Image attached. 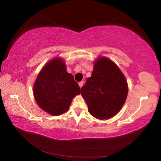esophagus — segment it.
Returning <instances> with one entry per match:
<instances>
[{"label":"esophagus","mask_w":161,"mask_h":161,"mask_svg":"<svg viewBox=\"0 0 161 161\" xmlns=\"http://www.w3.org/2000/svg\"><path fill=\"white\" fill-rule=\"evenodd\" d=\"M83 84H84L83 81H80V82H79V86H80V88H81V87H82Z\"/></svg>","instance_id":"esophagus-1"}]
</instances>
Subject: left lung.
Here are the masks:
<instances>
[{
  "mask_svg": "<svg viewBox=\"0 0 161 161\" xmlns=\"http://www.w3.org/2000/svg\"><path fill=\"white\" fill-rule=\"evenodd\" d=\"M81 91L91 115L106 120L121 109L128 95V84L124 75L112 60L99 57L94 62L91 77L87 79Z\"/></svg>",
  "mask_w": 161,
  "mask_h": 161,
  "instance_id": "left-lung-1",
  "label": "left lung"
}]
</instances>
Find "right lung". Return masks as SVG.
<instances>
[{"label": "right lung", "mask_w": 161, "mask_h": 161, "mask_svg": "<svg viewBox=\"0 0 161 161\" xmlns=\"http://www.w3.org/2000/svg\"><path fill=\"white\" fill-rule=\"evenodd\" d=\"M80 94V88L65 62L55 58L45 64L35 80L33 94L37 105L45 112L59 116L69 109L72 100Z\"/></svg>", "instance_id": "1"}]
</instances>
